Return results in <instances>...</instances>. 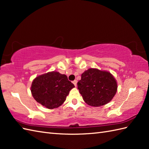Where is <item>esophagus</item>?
Segmentation results:
<instances>
[{"label": "esophagus", "mask_w": 149, "mask_h": 149, "mask_svg": "<svg viewBox=\"0 0 149 149\" xmlns=\"http://www.w3.org/2000/svg\"><path fill=\"white\" fill-rule=\"evenodd\" d=\"M73 83H74V84L75 85V87L77 86V81L76 80H74V81H73Z\"/></svg>", "instance_id": "esophagus-1"}]
</instances>
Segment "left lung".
I'll return each mask as SVG.
<instances>
[{
  "label": "left lung",
  "instance_id": "8db88e82",
  "mask_svg": "<svg viewBox=\"0 0 149 149\" xmlns=\"http://www.w3.org/2000/svg\"><path fill=\"white\" fill-rule=\"evenodd\" d=\"M116 81L110 72L89 68L81 75L77 88L84 102L94 107L109 102L117 91Z\"/></svg>",
  "mask_w": 149,
  "mask_h": 149
}]
</instances>
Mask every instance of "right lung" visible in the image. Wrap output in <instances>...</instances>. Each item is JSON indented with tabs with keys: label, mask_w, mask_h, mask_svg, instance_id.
Listing matches in <instances>:
<instances>
[{
	"label": "right lung",
	"mask_w": 149,
	"mask_h": 149,
	"mask_svg": "<svg viewBox=\"0 0 149 149\" xmlns=\"http://www.w3.org/2000/svg\"><path fill=\"white\" fill-rule=\"evenodd\" d=\"M74 87L66 75L53 71L34 79L31 91L36 102L52 109L62 105Z\"/></svg>",
	"instance_id": "1"
}]
</instances>
